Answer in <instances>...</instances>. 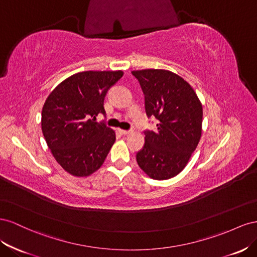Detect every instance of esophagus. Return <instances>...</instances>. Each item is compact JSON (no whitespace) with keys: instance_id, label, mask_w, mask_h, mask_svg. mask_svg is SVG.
I'll list each match as a JSON object with an SVG mask.
<instances>
[{"instance_id":"obj_1","label":"esophagus","mask_w":257,"mask_h":257,"mask_svg":"<svg viewBox=\"0 0 257 257\" xmlns=\"http://www.w3.org/2000/svg\"><path fill=\"white\" fill-rule=\"evenodd\" d=\"M119 133L121 135H123V136H127V135H129L131 133V131H129V130H119Z\"/></svg>"}]
</instances>
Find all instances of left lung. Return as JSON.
<instances>
[{
  "mask_svg": "<svg viewBox=\"0 0 257 257\" xmlns=\"http://www.w3.org/2000/svg\"><path fill=\"white\" fill-rule=\"evenodd\" d=\"M145 97V111L158 119L156 131H145L139 167L154 180L178 175L200 141L202 104L193 87L175 73L163 69L133 71Z\"/></svg>",
  "mask_w": 257,
  "mask_h": 257,
  "instance_id": "left-lung-1",
  "label": "left lung"
}]
</instances>
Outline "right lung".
Masks as SVG:
<instances>
[{
	"mask_svg": "<svg viewBox=\"0 0 257 257\" xmlns=\"http://www.w3.org/2000/svg\"><path fill=\"white\" fill-rule=\"evenodd\" d=\"M122 71H85L65 78L49 93L42 109V131L64 171L86 178L103 165L115 131L96 121L105 114L107 90Z\"/></svg>",
	"mask_w": 257,
	"mask_h": 257,
	"instance_id": "1",
	"label": "right lung"
}]
</instances>
